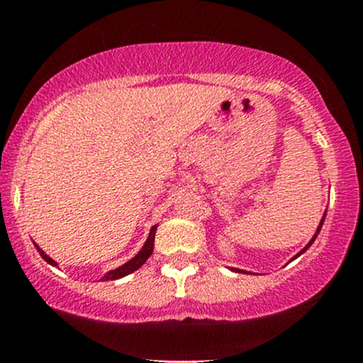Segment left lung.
Instances as JSON below:
<instances>
[{
    "mask_svg": "<svg viewBox=\"0 0 363 363\" xmlns=\"http://www.w3.org/2000/svg\"><path fill=\"white\" fill-rule=\"evenodd\" d=\"M324 219H325V214L323 216V219H320V225H319V226H317V231H315V235H313V236H312V240H311V242H308V243H307V247H305V248H302V250H300V252H298V254H296V255H295V257H298V255H302V254H303V252H305V250H307V248L312 245V243H313V240H315V238H317V235H319L320 228H323V225H324ZM233 271H238V272H242V271H240V269H233Z\"/></svg>",
    "mask_w": 363,
    "mask_h": 363,
    "instance_id": "8db88e82",
    "label": "left lung"
}]
</instances>
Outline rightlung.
<instances>
[{
	"instance_id": "right-lung-1",
	"label": "right lung",
	"mask_w": 363,
	"mask_h": 363,
	"mask_svg": "<svg viewBox=\"0 0 363 363\" xmlns=\"http://www.w3.org/2000/svg\"><path fill=\"white\" fill-rule=\"evenodd\" d=\"M156 228H157V226H152V230H150V233H149L147 242H145V245L142 247V250L138 252V254L135 255V257H133L132 260H128V262H127V264H123V266L116 267V269L109 271L108 274H104V276H103V281L120 279V278H123V276L130 274V272L137 271L138 267H140L142 264H144L145 260H147V259L150 257V254H152V250H154V236H156ZM35 248H38V252L40 254V257H43L44 260H46L48 264H51V266H58V264H56L55 260H52V259L50 257V255H46V254H44L43 250H40L39 245H35Z\"/></svg>"
}]
</instances>
